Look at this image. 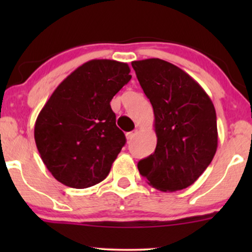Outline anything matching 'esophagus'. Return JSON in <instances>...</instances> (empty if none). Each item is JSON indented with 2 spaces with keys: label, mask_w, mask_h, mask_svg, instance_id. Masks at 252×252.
Returning a JSON list of instances; mask_svg holds the SVG:
<instances>
[{
  "label": "esophagus",
  "mask_w": 252,
  "mask_h": 252,
  "mask_svg": "<svg viewBox=\"0 0 252 252\" xmlns=\"http://www.w3.org/2000/svg\"><path fill=\"white\" fill-rule=\"evenodd\" d=\"M136 135V131H129V132H126V140L128 141H130V140H132V138H134V136Z\"/></svg>",
  "instance_id": "obj_1"
}]
</instances>
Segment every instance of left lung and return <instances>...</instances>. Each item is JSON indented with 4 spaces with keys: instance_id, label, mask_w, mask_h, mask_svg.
Segmentation results:
<instances>
[{
    "instance_id": "8db88e82",
    "label": "left lung",
    "mask_w": 252,
    "mask_h": 252,
    "mask_svg": "<svg viewBox=\"0 0 252 252\" xmlns=\"http://www.w3.org/2000/svg\"><path fill=\"white\" fill-rule=\"evenodd\" d=\"M154 110L158 143L137 163L154 189L176 192L193 185L218 147L216 109L198 83L168 62L152 58L131 63Z\"/></svg>"
}]
</instances>
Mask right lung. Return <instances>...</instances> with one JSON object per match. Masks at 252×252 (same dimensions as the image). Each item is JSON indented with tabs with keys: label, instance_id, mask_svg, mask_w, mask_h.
<instances>
[{
	"label": "right lung",
	"instance_id": "add662e5",
	"mask_svg": "<svg viewBox=\"0 0 252 252\" xmlns=\"http://www.w3.org/2000/svg\"><path fill=\"white\" fill-rule=\"evenodd\" d=\"M129 73L126 63L90 60L58 85L37 115L36 148L65 186L88 189L110 173L126 144L110 102L131 79Z\"/></svg>",
	"mask_w": 252,
	"mask_h": 252
}]
</instances>
